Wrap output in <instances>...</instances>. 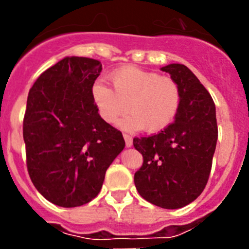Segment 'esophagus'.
Returning a JSON list of instances; mask_svg holds the SVG:
<instances>
[{
    "mask_svg": "<svg viewBox=\"0 0 249 249\" xmlns=\"http://www.w3.org/2000/svg\"><path fill=\"white\" fill-rule=\"evenodd\" d=\"M123 136H124V140H125V145H126V147H131V145H132V137L130 136L129 134H124Z\"/></svg>",
    "mask_w": 249,
    "mask_h": 249,
    "instance_id": "esophagus-1",
    "label": "esophagus"
}]
</instances>
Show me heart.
Wrapping results in <instances>:
<instances>
[{"mask_svg":"<svg viewBox=\"0 0 249 249\" xmlns=\"http://www.w3.org/2000/svg\"><path fill=\"white\" fill-rule=\"evenodd\" d=\"M110 82L113 89L104 80H96L91 88L92 101L105 122L114 124L129 109L123 126L159 132L175 120L182 94L173 78L126 66L113 72Z\"/></svg>","mask_w":249,"mask_h":249,"instance_id":"obj_1","label":"heart"}]
</instances>
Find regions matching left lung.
<instances>
[{
	"label": "left lung",
	"instance_id": "1",
	"mask_svg": "<svg viewBox=\"0 0 249 249\" xmlns=\"http://www.w3.org/2000/svg\"><path fill=\"white\" fill-rule=\"evenodd\" d=\"M179 85L180 106L166 129L135 137L143 164L135 173L139 194L162 208H180L205 189L218 139L215 106L196 76L180 64L161 67Z\"/></svg>",
	"mask_w": 249,
	"mask_h": 249
}]
</instances>
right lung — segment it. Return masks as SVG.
Instances as JSON below:
<instances>
[{"instance_id": "right-lung-1", "label": "right lung", "mask_w": 249, "mask_h": 249, "mask_svg": "<svg viewBox=\"0 0 249 249\" xmlns=\"http://www.w3.org/2000/svg\"><path fill=\"white\" fill-rule=\"evenodd\" d=\"M101 62L67 56L37 78L22 123L26 165L36 189L61 207L97 196L105 175L124 149L122 132L105 122L91 88Z\"/></svg>"}]
</instances>
